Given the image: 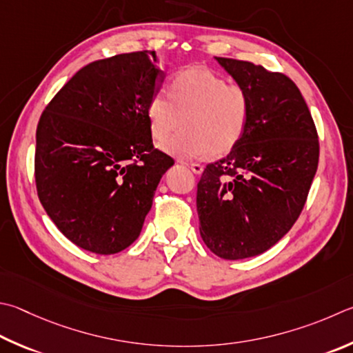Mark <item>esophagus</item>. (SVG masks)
Instances as JSON below:
<instances>
[{
  "mask_svg": "<svg viewBox=\"0 0 353 353\" xmlns=\"http://www.w3.org/2000/svg\"><path fill=\"white\" fill-rule=\"evenodd\" d=\"M187 166L194 172V174H202L203 165H201V163H187Z\"/></svg>",
  "mask_w": 353,
  "mask_h": 353,
  "instance_id": "obj_1",
  "label": "esophagus"
}]
</instances>
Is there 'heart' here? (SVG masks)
Listing matches in <instances>:
<instances>
[{"label":"heart","mask_w":353,"mask_h":353,"mask_svg":"<svg viewBox=\"0 0 353 353\" xmlns=\"http://www.w3.org/2000/svg\"><path fill=\"white\" fill-rule=\"evenodd\" d=\"M250 112L252 99L245 88L199 68L176 72L170 97L156 92L146 108L151 134L160 143L183 123V131L165 146L179 159L227 154L245 134Z\"/></svg>","instance_id":"heart-1"}]
</instances>
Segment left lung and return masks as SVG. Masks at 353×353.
Instances as JSON below:
<instances>
[{
    "mask_svg": "<svg viewBox=\"0 0 353 353\" xmlns=\"http://www.w3.org/2000/svg\"><path fill=\"white\" fill-rule=\"evenodd\" d=\"M216 61L247 89L252 112L241 142L202 172L199 232L216 256L236 261L267 252L296 222L318 168L319 142L288 77L250 61Z\"/></svg>",
    "mask_w": 353,
    "mask_h": 353,
    "instance_id": "1",
    "label": "left lung"
}]
</instances>
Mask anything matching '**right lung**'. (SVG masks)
Here are the masks:
<instances>
[{
  "mask_svg": "<svg viewBox=\"0 0 353 353\" xmlns=\"http://www.w3.org/2000/svg\"><path fill=\"white\" fill-rule=\"evenodd\" d=\"M154 50L81 68L37 126L35 182L57 228L88 252L119 253L139 238L174 160L152 146L148 108L165 72Z\"/></svg>",
  "mask_w": 353,
  "mask_h": 353,
  "instance_id": "right-lung-1",
  "label": "right lung"
}]
</instances>
